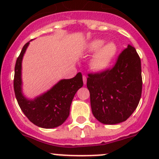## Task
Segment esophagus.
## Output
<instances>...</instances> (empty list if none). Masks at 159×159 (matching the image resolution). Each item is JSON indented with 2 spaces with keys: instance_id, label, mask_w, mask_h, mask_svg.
<instances>
[{
  "instance_id": "obj_1",
  "label": "esophagus",
  "mask_w": 159,
  "mask_h": 159,
  "mask_svg": "<svg viewBox=\"0 0 159 159\" xmlns=\"http://www.w3.org/2000/svg\"><path fill=\"white\" fill-rule=\"evenodd\" d=\"M83 81H84V84H86V83H87V78L84 75H83Z\"/></svg>"
}]
</instances>
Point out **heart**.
Instances as JSON below:
<instances>
[{
  "instance_id": "heart-1",
  "label": "heart",
  "mask_w": 159,
  "mask_h": 159,
  "mask_svg": "<svg viewBox=\"0 0 159 159\" xmlns=\"http://www.w3.org/2000/svg\"><path fill=\"white\" fill-rule=\"evenodd\" d=\"M103 39H94L89 42L86 50L89 53H95L91 60V66L94 70L103 71L110 68L113 64L118 48L115 42L105 43Z\"/></svg>"
}]
</instances>
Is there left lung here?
<instances>
[{"mask_svg":"<svg viewBox=\"0 0 159 159\" xmlns=\"http://www.w3.org/2000/svg\"><path fill=\"white\" fill-rule=\"evenodd\" d=\"M87 88L91 111L98 121L105 125L126 121L142 95L141 59L135 48L129 44L111 70L89 74Z\"/></svg>","mask_w":159,"mask_h":159,"instance_id":"8db88e82","label":"left lung"}]
</instances>
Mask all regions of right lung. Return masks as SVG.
Here are the masks:
<instances>
[{"mask_svg": "<svg viewBox=\"0 0 159 159\" xmlns=\"http://www.w3.org/2000/svg\"><path fill=\"white\" fill-rule=\"evenodd\" d=\"M30 41L25 44L16 61L14 93L20 109L33 124L43 129H54L63 124L69 116L74 96L83 86L82 75L79 72L73 78L61 80L41 95L34 99L27 98L22 91L21 69L22 60Z\"/></svg>", "mask_w": 159, "mask_h": 159, "instance_id": "obj_1", "label": "right lung"}]
</instances>
